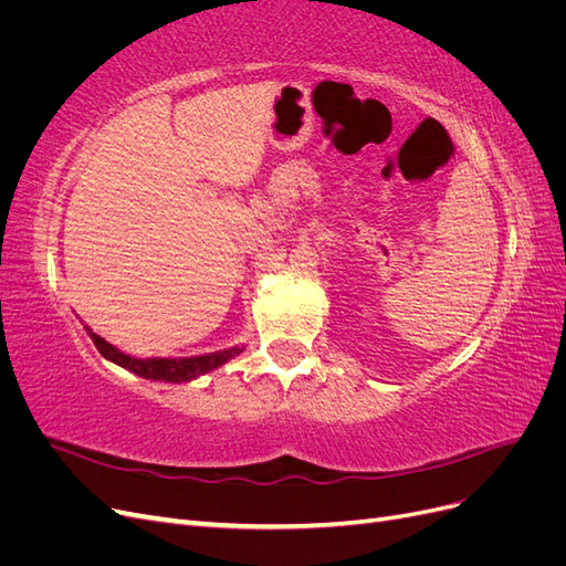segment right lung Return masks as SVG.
<instances>
[{"label": "right lung", "mask_w": 566, "mask_h": 566, "mask_svg": "<svg viewBox=\"0 0 566 566\" xmlns=\"http://www.w3.org/2000/svg\"><path fill=\"white\" fill-rule=\"evenodd\" d=\"M87 333L94 342V347L101 352V356H106L108 361L123 366L136 375H142V378H148V380L188 382V380L200 378V375H205V373L219 368L221 364H227L229 358H233L235 354H241V347H233V349L205 354V356H191V358H134L129 354H123L119 349H115L113 345H108L104 337H98L90 328H87Z\"/></svg>", "instance_id": "1"}]
</instances>
